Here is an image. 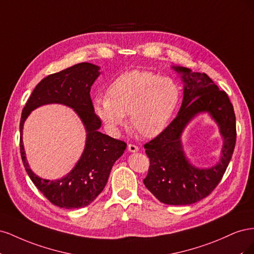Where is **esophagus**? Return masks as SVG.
<instances>
[{"instance_id":"1","label":"esophagus","mask_w":254,"mask_h":254,"mask_svg":"<svg viewBox=\"0 0 254 254\" xmlns=\"http://www.w3.org/2000/svg\"><path fill=\"white\" fill-rule=\"evenodd\" d=\"M128 150L130 152H136L137 150H139V148H137V146H135L133 144H129L128 145Z\"/></svg>"}]
</instances>
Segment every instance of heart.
Listing matches in <instances>:
<instances>
[{"instance_id": "b5f03b06", "label": "heart", "mask_w": 254, "mask_h": 254, "mask_svg": "<svg viewBox=\"0 0 254 254\" xmlns=\"http://www.w3.org/2000/svg\"><path fill=\"white\" fill-rule=\"evenodd\" d=\"M181 97L175 79L150 72L130 71L120 75L107 88L106 98L96 97L93 110L111 132L124 125L129 114L130 126L144 137L163 131Z\"/></svg>"}]
</instances>
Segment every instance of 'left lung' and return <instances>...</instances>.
<instances>
[{"instance_id":"obj_1","label":"left lung","mask_w":254,"mask_h":254,"mask_svg":"<svg viewBox=\"0 0 254 254\" xmlns=\"http://www.w3.org/2000/svg\"><path fill=\"white\" fill-rule=\"evenodd\" d=\"M172 68L183 83L182 104L164 131L144 145L150 165L143 182L161 202L188 205L210 195L224 176L235 147V114L226 92L220 91L206 74L179 65ZM203 113L217 123L223 146L218 162L201 169L190 162L181 137L189 123Z\"/></svg>"}]
</instances>
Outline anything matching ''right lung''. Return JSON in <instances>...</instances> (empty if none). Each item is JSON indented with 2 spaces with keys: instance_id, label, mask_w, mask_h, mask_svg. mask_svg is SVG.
<instances>
[{
  "instance_id": "1",
  "label": "right lung",
  "mask_w": 254,
  "mask_h": 254,
  "mask_svg": "<svg viewBox=\"0 0 254 254\" xmlns=\"http://www.w3.org/2000/svg\"><path fill=\"white\" fill-rule=\"evenodd\" d=\"M93 64H77L43 78L34 89L22 111L20 150L29 178L49 200L64 209L89 205L102 193L115 161L124 153L127 144L99 131L102 122L93 110L90 97L92 84L101 75ZM59 103L74 110L86 130V143L72 170L60 180H43L29 167L22 144V127L29 114L44 104Z\"/></svg>"
}]
</instances>
